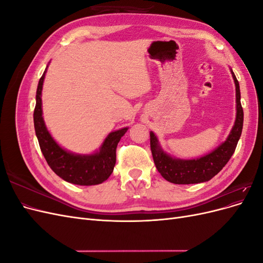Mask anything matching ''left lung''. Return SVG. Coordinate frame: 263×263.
<instances>
[{
	"label": "left lung",
	"mask_w": 263,
	"mask_h": 263,
	"mask_svg": "<svg viewBox=\"0 0 263 263\" xmlns=\"http://www.w3.org/2000/svg\"><path fill=\"white\" fill-rule=\"evenodd\" d=\"M232 71L236 85V121L227 139L209 155L196 159H177L164 153L156 135L150 132V148L156 168L161 176L174 184H194L210 181L232 158L242 132L243 110L240 103L239 82Z\"/></svg>",
	"instance_id": "8db88e82"
}]
</instances>
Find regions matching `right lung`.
I'll list each match as a JSON object with an SVG mask.
<instances>
[{
    "instance_id": "add662e5",
    "label": "right lung",
    "mask_w": 263,
    "mask_h": 263,
    "mask_svg": "<svg viewBox=\"0 0 263 263\" xmlns=\"http://www.w3.org/2000/svg\"><path fill=\"white\" fill-rule=\"evenodd\" d=\"M47 68L39 79L34 110V126L39 147L51 170L61 179L78 185L100 184L112 174L116 163L117 144L128 127L110 133L100 150L91 155H77L60 147L47 130L43 118L42 90Z\"/></svg>"
}]
</instances>
